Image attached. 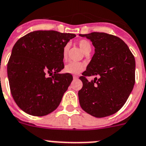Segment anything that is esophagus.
Returning a JSON list of instances; mask_svg holds the SVG:
<instances>
[{
  "instance_id": "1",
  "label": "esophagus",
  "mask_w": 146,
  "mask_h": 146,
  "mask_svg": "<svg viewBox=\"0 0 146 146\" xmlns=\"http://www.w3.org/2000/svg\"><path fill=\"white\" fill-rule=\"evenodd\" d=\"M73 80H77V79H79V77H78V76H73Z\"/></svg>"
}]
</instances>
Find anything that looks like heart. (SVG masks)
<instances>
[{"instance_id": "1", "label": "heart", "mask_w": 146, "mask_h": 146, "mask_svg": "<svg viewBox=\"0 0 146 146\" xmlns=\"http://www.w3.org/2000/svg\"><path fill=\"white\" fill-rule=\"evenodd\" d=\"M80 49L84 52L85 54L89 53L91 51V44L89 41L85 40V39H82L78 42ZM70 48V44H67L64 46L63 50H62V58L64 61H66L68 57V50ZM85 68L84 64L82 62H70L66 64L64 67V71L66 73H70V74H79L82 73Z\"/></svg>"}]
</instances>
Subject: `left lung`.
I'll list each match as a JSON object with an SVG mask.
<instances>
[{"mask_svg": "<svg viewBox=\"0 0 146 146\" xmlns=\"http://www.w3.org/2000/svg\"><path fill=\"white\" fill-rule=\"evenodd\" d=\"M92 41L95 53L79 77L81 107L95 117L111 116L125 105L135 83V59L125 43L105 33L80 34ZM97 75L89 82L87 76Z\"/></svg>", "mask_w": 146, "mask_h": 146, "instance_id": "8db88e82", "label": "left lung"}]
</instances>
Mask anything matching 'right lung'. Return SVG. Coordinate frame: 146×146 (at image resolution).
<instances>
[{
	"mask_svg": "<svg viewBox=\"0 0 146 146\" xmlns=\"http://www.w3.org/2000/svg\"><path fill=\"white\" fill-rule=\"evenodd\" d=\"M75 36L38 30L15 43L7 64V74L12 96L22 111L42 117L58 108L73 80L70 73H59L64 67L62 50Z\"/></svg>",
	"mask_w": 146,
	"mask_h": 146,
	"instance_id": "1",
	"label": "right lung"
}]
</instances>
